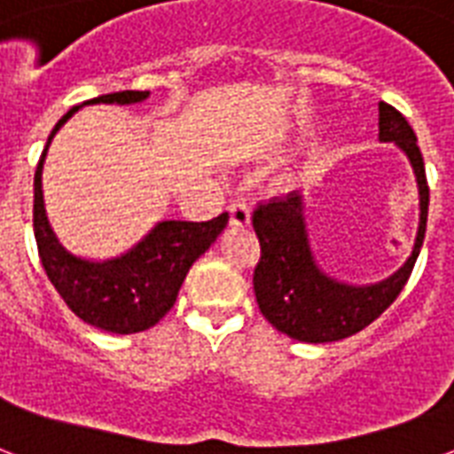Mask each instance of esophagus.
I'll return each instance as SVG.
<instances>
[{"mask_svg":"<svg viewBox=\"0 0 454 454\" xmlns=\"http://www.w3.org/2000/svg\"><path fill=\"white\" fill-rule=\"evenodd\" d=\"M228 216H231V226L233 228H247L250 226V207L245 202H233L228 207Z\"/></svg>","mask_w":454,"mask_h":454,"instance_id":"obj_1","label":"esophagus"}]
</instances>
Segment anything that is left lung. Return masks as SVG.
<instances>
[{
    "instance_id": "left-lung-1",
    "label": "left lung",
    "mask_w": 454,
    "mask_h": 454,
    "mask_svg": "<svg viewBox=\"0 0 454 454\" xmlns=\"http://www.w3.org/2000/svg\"><path fill=\"white\" fill-rule=\"evenodd\" d=\"M379 137L407 154L419 183V231L400 271L373 286H348L321 271L309 250L302 195L290 192L259 202L252 228L262 257L254 266V295L266 321L300 342H335L359 333L395 302L419 257L428 216V183L417 135L395 106L379 104Z\"/></svg>"
}]
</instances>
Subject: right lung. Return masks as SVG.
I'll list each match as a JSON object with an SVG mask.
<instances>
[{
	"label": "right lung",
	"mask_w": 454,
	"mask_h": 454,
	"mask_svg": "<svg viewBox=\"0 0 454 454\" xmlns=\"http://www.w3.org/2000/svg\"><path fill=\"white\" fill-rule=\"evenodd\" d=\"M147 90H123L112 95L95 97L82 104H135L147 99ZM82 104L61 116L51 130L47 147L57 130L71 119V114ZM44 147L37 171H35L33 228L40 262L44 273L64 297L68 309L78 319L106 333H140L157 324L171 309L181 290L190 266L212 247V242L226 228L228 214H219L212 221H161L152 228L150 235L135 245L133 250L106 262H88L74 257L57 240L51 231L43 200V161Z\"/></svg>",
	"instance_id": "add662e5"
}]
</instances>
